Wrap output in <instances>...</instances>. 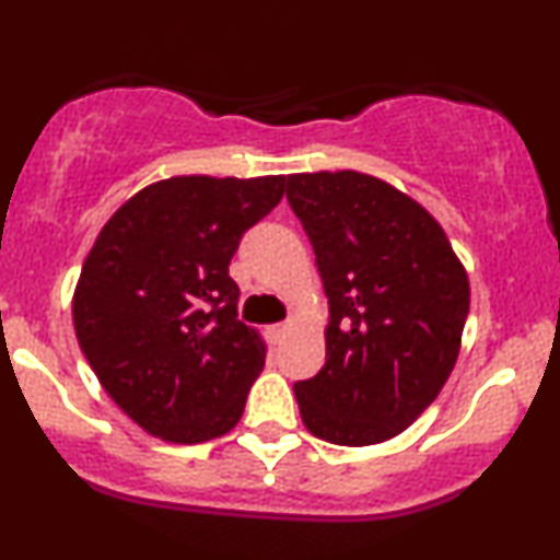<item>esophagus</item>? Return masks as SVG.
I'll return each mask as SVG.
<instances>
[{"mask_svg":"<svg viewBox=\"0 0 560 560\" xmlns=\"http://www.w3.org/2000/svg\"><path fill=\"white\" fill-rule=\"evenodd\" d=\"M287 329H290V325H287V322H279V325L268 327V332H270V338H273V340H281L287 335Z\"/></svg>","mask_w":560,"mask_h":560,"instance_id":"1","label":"esophagus"}]
</instances>
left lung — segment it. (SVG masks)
<instances>
[{
	"label": "left lung",
	"instance_id": "left-lung-1",
	"mask_svg": "<svg viewBox=\"0 0 560 560\" xmlns=\"http://www.w3.org/2000/svg\"><path fill=\"white\" fill-rule=\"evenodd\" d=\"M329 305L325 368L298 381L300 419L335 445L397 438L440 394L469 314L467 270L419 201L370 174L287 179Z\"/></svg>",
	"mask_w": 560,
	"mask_h": 560
}]
</instances>
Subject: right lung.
I'll return each instance as SVG.
<instances>
[{
	"label": "right lung",
	"instance_id": "right-lung-1",
	"mask_svg": "<svg viewBox=\"0 0 560 560\" xmlns=\"http://www.w3.org/2000/svg\"><path fill=\"white\" fill-rule=\"evenodd\" d=\"M287 176H172L128 198L82 262L78 343L117 408L152 438H222L265 364L235 319L228 273L241 235L270 214Z\"/></svg>",
	"mask_w": 560,
	"mask_h": 560
}]
</instances>
